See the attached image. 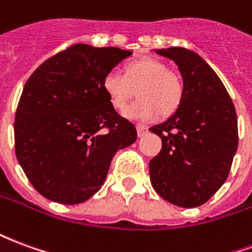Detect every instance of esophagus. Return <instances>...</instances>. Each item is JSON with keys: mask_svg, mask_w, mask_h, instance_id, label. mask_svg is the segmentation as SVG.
<instances>
[{"mask_svg": "<svg viewBox=\"0 0 252 252\" xmlns=\"http://www.w3.org/2000/svg\"><path fill=\"white\" fill-rule=\"evenodd\" d=\"M136 129H137V136L139 137L144 136L146 133H148V126H140V124H139V126H136Z\"/></svg>", "mask_w": 252, "mask_h": 252, "instance_id": "esophagus-1", "label": "esophagus"}]
</instances>
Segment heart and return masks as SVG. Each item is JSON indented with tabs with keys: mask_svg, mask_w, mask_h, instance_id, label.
Returning a JSON list of instances; mask_svg holds the SVG:
<instances>
[{
	"mask_svg": "<svg viewBox=\"0 0 252 252\" xmlns=\"http://www.w3.org/2000/svg\"><path fill=\"white\" fill-rule=\"evenodd\" d=\"M102 88L116 110H124L137 89V99L126 110L133 120L150 121L160 115L167 116L178 109L184 99L182 78L169 70L164 62L155 58H142L124 64L123 72L105 74Z\"/></svg>",
	"mask_w": 252,
	"mask_h": 252,
	"instance_id": "obj_1",
	"label": "heart"
}]
</instances>
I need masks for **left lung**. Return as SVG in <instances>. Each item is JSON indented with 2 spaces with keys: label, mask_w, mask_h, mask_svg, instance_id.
I'll return each mask as SVG.
<instances>
[{
  "label": "left lung",
  "mask_w": 252,
  "mask_h": 252,
  "mask_svg": "<svg viewBox=\"0 0 252 252\" xmlns=\"http://www.w3.org/2000/svg\"><path fill=\"white\" fill-rule=\"evenodd\" d=\"M178 66L185 93L167 120L150 131L162 139L150 180L163 200L182 208L205 204L227 180L238 150V117L227 89L195 52L157 50Z\"/></svg>",
  "instance_id": "obj_1"
}]
</instances>
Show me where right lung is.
<instances>
[{
    "mask_svg": "<svg viewBox=\"0 0 252 252\" xmlns=\"http://www.w3.org/2000/svg\"><path fill=\"white\" fill-rule=\"evenodd\" d=\"M132 55L116 47L74 44L28 78L14 117V150L43 197L64 205L89 200L115 154L136 142L102 88L105 74Z\"/></svg>",
    "mask_w": 252,
    "mask_h": 252,
    "instance_id": "right-lung-1",
    "label": "right lung"
}]
</instances>
